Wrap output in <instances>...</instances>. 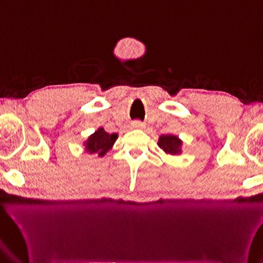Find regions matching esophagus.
<instances>
[{
  "label": "esophagus",
  "mask_w": 263,
  "mask_h": 263,
  "mask_svg": "<svg viewBox=\"0 0 263 263\" xmlns=\"http://www.w3.org/2000/svg\"><path fill=\"white\" fill-rule=\"evenodd\" d=\"M131 125H132V127H135V128H142L143 126H145V124H143V123L140 122V121H133L131 123Z\"/></svg>",
  "instance_id": "1"
}]
</instances>
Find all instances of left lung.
<instances>
[{"label":"left lung","instance_id":"obj_1","mask_svg":"<svg viewBox=\"0 0 263 263\" xmlns=\"http://www.w3.org/2000/svg\"><path fill=\"white\" fill-rule=\"evenodd\" d=\"M157 145L167 155H179V154H181L182 141L177 136L162 135L158 138Z\"/></svg>","mask_w":263,"mask_h":263}]
</instances>
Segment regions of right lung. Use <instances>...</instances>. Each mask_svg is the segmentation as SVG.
Returning <instances> with one entry per match:
<instances>
[{
    "mask_svg": "<svg viewBox=\"0 0 263 263\" xmlns=\"http://www.w3.org/2000/svg\"><path fill=\"white\" fill-rule=\"evenodd\" d=\"M117 139V133H108L104 127H99L84 142L85 152L89 154H98L99 157H104L114 146Z\"/></svg>",
    "mask_w": 263,
    "mask_h": 263,
    "instance_id": "add662e5",
    "label": "right lung"
}]
</instances>
